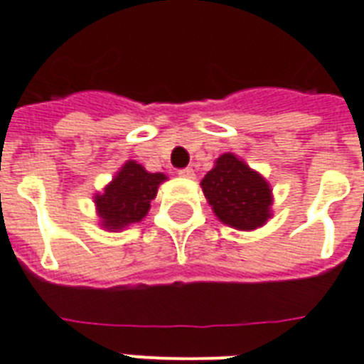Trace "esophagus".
<instances>
[{
  "label": "esophagus",
  "instance_id": "1",
  "mask_svg": "<svg viewBox=\"0 0 364 364\" xmlns=\"http://www.w3.org/2000/svg\"><path fill=\"white\" fill-rule=\"evenodd\" d=\"M177 173H179L181 177H187V179H193V177H194L193 168H183V170H179Z\"/></svg>",
  "mask_w": 364,
  "mask_h": 364
}]
</instances>
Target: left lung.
Here are the masks:
<instances>
[{
  "mask_svg": "<svg viewBox=\"0 0 364 364\" xmlns=\"http://www.w3.org/2000/svg\"><path fill=\"white\" fill-rule=\"evenodd\" d=\"M202 191L223 223L252 231L271 218V188L257 171L227 152L202 179Z\"/></svg>",
  "mask_w": 364,
  "mask_h": 364,
  "instance_id": "8db88e82",
  "label": "left lung"
}]
</instances>
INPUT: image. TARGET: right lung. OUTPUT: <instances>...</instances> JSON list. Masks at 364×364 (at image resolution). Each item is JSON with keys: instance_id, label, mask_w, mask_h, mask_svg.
Instances as JSON below:
<instances>
[{"instance_id": "add662e5", "label": "right lung", "mask_w": 364, "mask_h": 364, "mask_svg": "<svg viewBox=\"0 0 364 364\" xmlns=\"http://www.w3.org/2000/svg\"><path fill=\"white\" fill-rule=\"evenodd\" d=\"M166 179L162 173H149L141 164H124L118 176L105 188V193L97 194V212L101 215L102 227L110 231H118L127 225L139 223L145 218L151 202L156 196L158 185Z\"/></svg>"}]
</instances>
